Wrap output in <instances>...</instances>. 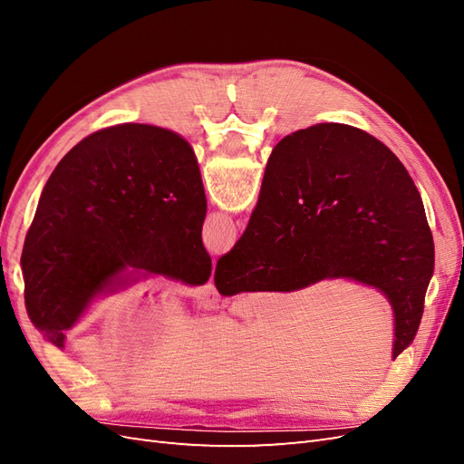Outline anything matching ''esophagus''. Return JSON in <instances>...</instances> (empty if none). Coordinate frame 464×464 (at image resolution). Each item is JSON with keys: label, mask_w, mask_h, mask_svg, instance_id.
<instances>
[{"label": "esophagus", "mask_w": 464, "mask_h": 464, "mask_svg": "<svg viewBox=\"0 0 464 464\" xmlns=\"http://www.w3.org/2000/svg\"><path fill=\"white\" fill-rule=\"evenodd\" d=\"M220 302V296H218V292H217V288L213 286V285H205V286H201L199 290H198V304L201 305V307H207V310H210V307H217V304Z\"/></svg>", "instance_id": "esophagus-1"}]
</instances>
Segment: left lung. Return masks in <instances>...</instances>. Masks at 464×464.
<instances>
[{"label":"left lung","mask_w":464,"mask_h":464,"mask_svg":"<svg viewBox=\"0 0 464 464\" xmlns=\"http://www.w3.org/2000/svg\"><path fill=\"white\" fill-rule=\"evenodd\" d=\"M205 215L198 159L174 131L123 123L82 139L46 181L24 237L33 325L62 348L91 300L128 269L205 285Z\"/></svg>","instance_id":"obj_1"}]
</instances>
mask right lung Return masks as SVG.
<instances>
[{"label": "right lung", "mask_w": 464, "mask_h": 464, "mask_svg": "<svg viewBox=\"0 0 464 464\" xmlns=\"http://www.w3.org/2000/svg\"><path fill=\"white\" fill-rule=\"evenodd\" d=\"M433 263L424 203L401 160L366 131L319 123L273 149L257 207L218 259L215 286L222 296L339 276L375 286L395 312V360L420 327Z\"/></svg>", "instance_id": "1"}]
</instances>
